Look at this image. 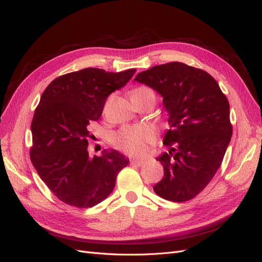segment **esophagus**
<instances>
[{
	"instance_id": "obj_1",
	"label": "esophagus",
	"mask_w": 262,
	"mask_h": 262,
	"mask_svg": "<svg viewBox=\"0 0 262 262\" xmlns=\"http://www.w3.org/2000/svg\"><path fill=\"white\" fill-rule=\"evenodd\" d=\"M144 163H145L144 161L138 160V158H133V160L130 161L131 165H136V166H142V165H144Z\"/></svg>"
}]
</instances>
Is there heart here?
<instances>
[{
	"label": "heart",
	"instance_id": "b5f03b06",
	"mask_svg": "<svg viewBox=\"0 0 262 262\" xmlns=\"http://www.w3.org/2000/svg\"><path fill=\"white\" fill-rule=\"evenodd\" d=\"M144 92H152L147 87H137L131 92V95ZM156 133L149 125L124 126L113 137L114 145L129 155H144L148 146L155 143Z\"/></svg>",
	"mask_w": 262,
	"mask_h": 262
}]
</instances>
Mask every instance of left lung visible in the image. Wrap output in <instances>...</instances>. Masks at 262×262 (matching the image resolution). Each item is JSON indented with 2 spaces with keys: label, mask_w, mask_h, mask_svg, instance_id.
<instances>
[{
  "label": "left lung",
  "mask_w": 262,
  "mask_h": 262,
  "mask_svg": "<svg viewBox=\"0 0 262 262\" xmlns=\"http://www.w3.org/2000/svg\"><path fill=\"white\" fill-rule=\"evenodd\" d=\"M134 81L160 94L169 115L164 144L170 149L157 158L164 177L154 191L173 202L191 200L216 173L231 141L228 100L208 72L181 62L155 66Z\"/></svg>",
  "instance_id": "8db88e82"
}]
</instances>
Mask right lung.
Returning a JSON list of instances; mask_svg holds the SVG:
<instances>
[{
  "label": "right lung",
  "instance_id": "1",
  "mask_svg": "<svg viewBox=\"0 0 262 262\" xmlns=\"http://www.w3.org/2000/svg\"><path fill=\"white\" fill-rule=\"evenodd\" d=\"M136 69L106 72L87 68L53 80L31 121L30 160L59 200L92 208L113 192L118 172L129 164L116 149L90 157V123L101 116L107 97L128 83Z\"/></svg>",
  "mask_w": 262,
  "mask_h": 262
}]
</instances>
